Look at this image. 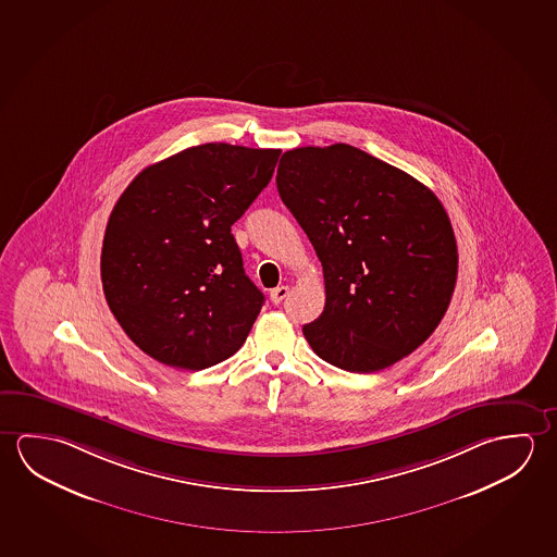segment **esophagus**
<instances>
[{"instance_id": "esophagus-1", "label": "esophagus", "mask_w": 557, "mask_h": 557, "mask_svg": "<svg viewBox=\"0 0 557 557\" xmlns=\"http://www.w3.org/2000/svg\"><path fill=\"white\" fill-rule=\"evenodd\" d=\"M287 297H289V287H287V285L275 287V289L270 292V299H272V302H275V305H280V302H282L283 299H287Z\"/></svg>"}]
</instances>
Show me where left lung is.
<instances>
[{"label": "left lung", "mask_w": 557, "mask_h": 557, "mask_svg": "<svg viewBox=\"0 0 557 557\" xmlns=\"http://www.w3.org/2000/svg\"><path fill=\"white\" fill-rule=\"evenodd\" d=\"M275 183L324 272L326 305L302 326L312 351L349 373L410 356L445 317L458 274L437 196L347 144L285 151Z\"/></svg>", "instance_id": "left-lung-1"}]
</instances>
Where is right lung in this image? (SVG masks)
<instances>
[{
  "label": "right lung",
  "mask_w": 557,
  "mask_h": 557,
  "mask_svg": "<svg viewBox=\"0 0 557 557\" xmlns=\"http://www.w3.org/2000/svg\"><path fill=\"white\" fill-rule=\"evenodd\" d=\"M280 149L188 147L137 174L101 255L112 314L144 354L201 371L237 354L264 305L231 225L264 190Z\"/></svg>",
  "instance_id": "add662e5"
}]
</instances>
